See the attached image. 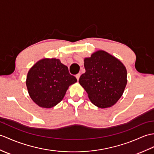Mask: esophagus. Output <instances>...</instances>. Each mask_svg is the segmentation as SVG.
Wrapping results in <instances>:
<instances>
[{
  "mask_svg": "<svg viewBox=\"0 0 154 154\" xmlns=\"http://www.w3.org/2000/svg\"><path fill=\"white\" fill-rule=\"evenodd\" d=\"M80 76H81V74H80V73H78V74H77V75H76V78H77V81H79V77H80Z\"/></svg>",
  "mask_w": 154,
  "mask_h": 154,
  "instance_id": "1",
  "label": "esophagus"
}]
</instances>
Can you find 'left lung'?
Masks as SVG:
<instances>
[{
    "label": "left lung",
    "instance_id": "8db88e82",
    "mask_svg": "<svg viewBox=\"0 0 154 154\" xmlns=\"http://www.w3.org/2000/svg\"><path fill=\"white\" fill-rule=\"evenodd\" d=\"M85 73L79 82L91 102L100 108L113 106L123 95L127 83L126 67L120 60L103 51L84 60Z\"/></svg>",
    "mask_w": 154,
    "mask_h": 154
}]
</instances>
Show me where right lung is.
Returning <instances> with one entry per match:
<instances>
[{"label":"right lung","mask_w":154,"mask_h":154,"mask_svg":"<svg viewBox=\"0 0 154 154\" xmlns=\"http://www.w3.org/2000/svg\"><path fill=\"white\" fill-rule=\"evenodd\" d=\"M77 79L59 59L39 60L29 71L27 91L33 101L41 108H51L62 100L69 87Z\"/></svg>","instance_id":"add662e5"}]
</instances>
